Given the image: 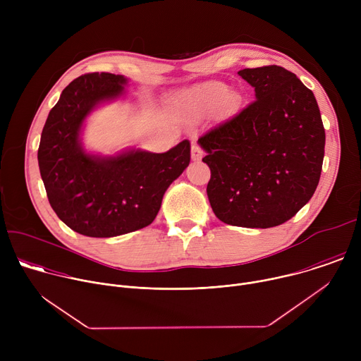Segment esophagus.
<instances>
[{"label": "esophagus", "mask_w": 361, "mask_h": 361, "mask_svg": "<svg viewBox=\"0 0 361 361\" xmlns=\"http://www.w3.org/2000/svg\"><path fill=\"white\" fill-rule=\"evenodd\" d=\"M202 156H204V151L201 149V147L197 145V144H192L191 145V159H192V161H200L202 159Z\"/></svg>", "instance_id": "esophagus-1"}]
</instances>
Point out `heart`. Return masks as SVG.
I'll return each mask as SVG.
<instances>
[{
	"label": "heart",
	"mask_w": 361,
	"mask_h": 361,
	"mask_svg": "<svg viewBox=\"0 0 361 361\" xmlns=\"http://www.w3.org/2000/svg\"><path fill=\"white\" fill-rule=\"evenodd\" d=\"M226 92V87L221 84H210L205 85L197 91H191L188 94H185L176 106V110L183 114V116H191L194 113H197L202 106L204 102L210 99L212 97L216 95H221Z\"/></svg>",
	"instance_id": "1"
}]
</instances>
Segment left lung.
I'll list each match as a JSON object with an SVG mask.
<instances>
[{"label":"left lung","instance_id":"obj_1","mask_svg":"<svg viewBox=\"0 0 361 361\" xmlns=\"http://www.w3.org/2000/svg\"><path fill=\"white\" fill-rule=\"evenodd\" d=\"M238 75L255 101L198 138L212 170L207 195L219 220L247 228L276 227L313 197L326 133L312 90L279 66Z\"/></svg>","mask_w":361,"mask_h":361}]
</instances>
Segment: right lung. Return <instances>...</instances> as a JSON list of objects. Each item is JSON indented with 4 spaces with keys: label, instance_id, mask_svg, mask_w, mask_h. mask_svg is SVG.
Here are the masks:
<instances>
[{
    "label": "right lung",
    "instance_id": "obj_1",
    "mask_svg": "<svg viewBox=\"0 0 361 361\" xmlns=\"http://www.w3.org/2000/svg\"><path fill=\"white\" fill-rule=\"evenodd\" d=\"M128 80L110 73L71 81L41 133L38 166L51 207L71 230L116 237L149 226L164 192L190 164V141L166 152L126 148L114 156L88 152L81 141L87 117L126 94Z\"/></svg>",
    "mask_w": 361,
    "mask_h": 361
}]
</instances>
